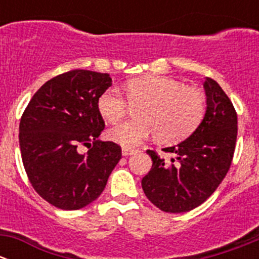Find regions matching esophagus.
<instances>
[{
	"instance_id": "34e87169",
	"label": "esophagus",
	"mask_w": 259,
	"mask_h": 259,
	"mask_svg": "<svg viewBox=\"0 0 259 259\" xmlns=\"http://www.w3.org/2000/svg\"><path fill=\"white\" fill-rule=\"evenodd\" d=\"M137 149H133V148H122V150H121V153H122V155L124 156H129V155H133V154H135L137 153Z\"/></svg>"
}]
</instances>
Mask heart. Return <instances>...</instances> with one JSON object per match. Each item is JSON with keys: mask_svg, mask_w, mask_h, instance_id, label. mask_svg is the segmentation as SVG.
Returning <instances> with one entry per match:
<instances>
[{"mask_svg": "<svg viewBox=\"0 0 259 259\" xmlns=\"http://www.w3.org/2000/svg\"><path fill=\"white\" fill-rule=\"evenodd\" d=\"M125 96L116 88L104 91L98 100L101 116L109 122L120 121L127 103L137 106V119L115 125L108 132L111 142L134 148L155 134L163 144L180 142L197 130L204 119V94L182 81L166 76H144L124 85Z\"/></svg>", "mask_w": 259, "mask_h": 259, "instance_id": "b5f03b06", "label": "heart"}]
</instances>
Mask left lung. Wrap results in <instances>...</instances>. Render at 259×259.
Wrapping results in <instances>:
<instances>
[{
	"instance_id": "left-lung-1",
	"label": "left lung",
	"mask_w": 259,
	"mask_h": 259,
	"mask_svg": "<svg viewBox=\"0 0 259 259\" xmlns=\"http://www.w3.org/2000/svg\"><path fill=\"white\" fill-rule=\"evenodd\" d=\"M207 111L194 133L164 151L176 155L170 163L146 150L153 165L143 178L146 198L166 213H184L202 203L228 173L236 149L238 121L233 104L217 81H204Z\"/></svg>"
}]
</instances>
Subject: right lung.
<instances>
[{
	"label": "right lung",
	"instance_id": "obj_1",
	"mask_svg": "<svg viewBox=\"0 0 259 259\" xmlns=\"http://www.w3.org/2000/svg\"><path fill=\"white\" fill-rule=\"evenodd\" d=\"M111 86L109 74L71 70L44 83L20 121L22 163L33 189L65 210L86 207L105 189L121 148L101 142L105 127L98 100ZM86 146L89 150L81 153Z\"/></svg>",
	"mask_w": 259,
	"mask_h": 259
}]
</instances>
